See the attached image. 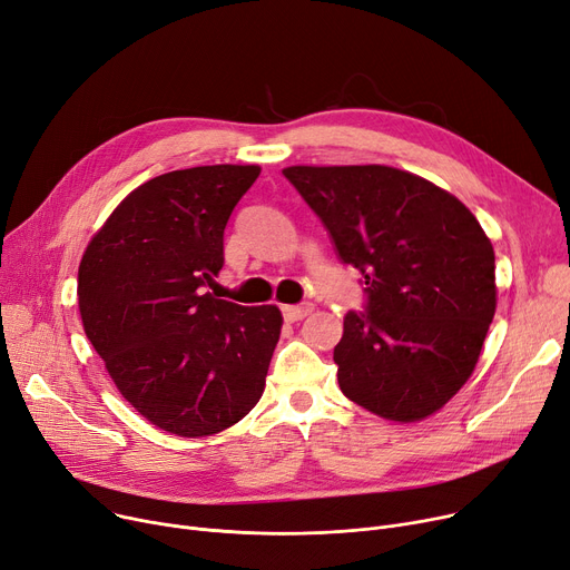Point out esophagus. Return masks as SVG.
Wrapping results in <instances>:
<instances>
[{
	"mask_svg": "<svg viewBox=\"0 0 570 570\" xmlns=\"http://www.w3.org/2000/svg\"><path fill=\"white\" fill-rule=\"evenodd\" d=\"M313 313V304H301V306H283V317L287 322H298L304 320L306 315Z\"/></svg>",
	"mask_w": 570,
	"mask_h": 570,
	"instance_id": "34e87169",
	"label": "esophagus"
}]
</instances>
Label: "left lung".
Returning <instances> with one entry per match:
<instances>
[{
	"mask_svg": "<svg viewBox=\"0 0 570 570\" xmlns=\"http://www.w3.org/2000/svg\"><path fill=\"white\" fill-rule=\"evenodd\" d=\"M285 179L361 272L363 313L333 350L352 403L391 421L438 412L470 380L494 317V250L458 197L386 165H294Z\"/></svg>",
	"mask_w": 570,
	"mask_h": 570,
	"instance_id": "left-lung-1",
	"label": "left lung"
}]
</instances>
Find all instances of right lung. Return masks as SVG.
I'll list each match as a JSON object with an SVG mask.
<instances>
[{
    "instance_id": "right-lung-1",
    "label": "right lung",
    "mask_w": 570,
    "mask_h": 570,
    "mask_svg": "<svg viewBox=\"0 0 570 570\" xmlns=\"http://www.w3.org/2000/svg\"><path fill=\"white\" fill-rule=\"evenodd\" d=\"M257 177V165L154 177L112 212L80 262L89 343L128 403L179 438L242 421L281 336L276 306L248 308L207 292L225 264V225Z\"/></svg>"
}]
</instances>
